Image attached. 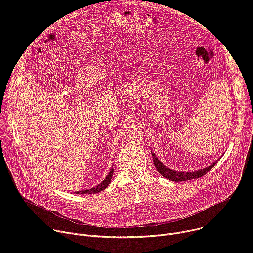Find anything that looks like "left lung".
Wrapping results in <instances>:
<instances>
[{"instance_id":"obj_1","label":"left lung","mask_w":253,"mask_h":253,"mask_svg":"<svg viewBox=\"0 0 253 253\" xmlns=\"http://www.w3.org/2000/svg\"><path fill=\"white\" fill-rule=\"evenodd\" d=\"M152 153V157H153V162L154 165L157 169V171L165 178L171 180V181H175V182H180V181H187V180H191V179H196V178H200L203 175H205L216 163L217 161H219V159H217L216 161H214L213 163H211L210 165L206 166L205 168L199 169L197 171H192V172H183V171H176V170H172L170 168H168L167 166H165L155 155V153Z\"/></svg>"}]
</instances>
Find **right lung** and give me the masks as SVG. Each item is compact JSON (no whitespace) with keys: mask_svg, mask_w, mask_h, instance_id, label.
<instances>
[{"mask_svg":"<svg viewBox=\"0 0 253 253\" xmlns=\"http://www.w3.org/2000/svg\"><path fill=\"white\" fill-rule=\"evenodd\" d=\"M113 168L110 169V172L108 173V175L106 176V178L103 180V181L98 184L97 186L91 188V189H85V190H80V191H76L75 193L76 194H94V193H98L102 190H104L106 187H108V185H109L111 183V179H112V176H113Z\"/></svg>","mask_w":253,"mask_h":253,"instance_id":"add662e5","label":"right lung"}]
</instances>
